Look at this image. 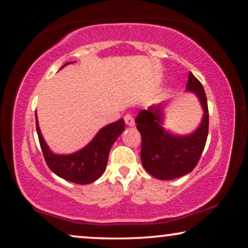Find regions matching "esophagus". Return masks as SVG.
Wrapping results in <instances>:
<instances>
[{
	"mask_svg": "<svg viewBox=\"0 0 248 248\" xmlns=\"http://www.w3.org/2000/svg\"><path fill=\"white\" fill-rule=\"evenodd\" d=\"M124 121H125V123L128 125V126H134V118H133V116H132L131 114L125 115Z\"/></svg>",
	"mask_w": 248,
	"mask_h": 248,
	"instance_id": "1",
	"label": "esophagus"
}]
</instances>
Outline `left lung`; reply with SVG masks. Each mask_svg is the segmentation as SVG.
Here are the masks:
<instances>
[{
	"mask_svg": "<svg viewBox=\"0 0 248 248\" xmlns=\"http://www.w3.org/2000/svg\"><path fill=\"white\" fill-rule=\"evenodd\" d=\"M186 91L198 96L202 105L203 118L198 130L192 134L177 137L161 126V105L141 110L135 118L141 134V161L145 170L161 181L182 177L198 165L205 147L209 132V109L205 91L201 82L188 73Z\"/></svg>",
	"mask_w": 248,
	"mask_h": 248,
	"instance_id": "1",
	"label": "left lung"
}]
</instances>
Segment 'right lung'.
<instances>
[{
  "instance_id": "obj_1",
  "label": "right lung",
  "mask_w": 248,
  "mask_h": 248,
  "mask_svg": "<svg viewBox=\"0 0 248 248\" xmlns=\"http://www.w3.org/2000/svg\"><path fill=\"white\" fill-rule=\"evenodd\" d=\"M124 128V120L121 118L101 128L93 140L81 150L72 155H55L49 150L44 140L36 115V130L47 166L61 178L81 185L90 184L103 175L111 145Z\"/></svg>"
}]
</instances>
